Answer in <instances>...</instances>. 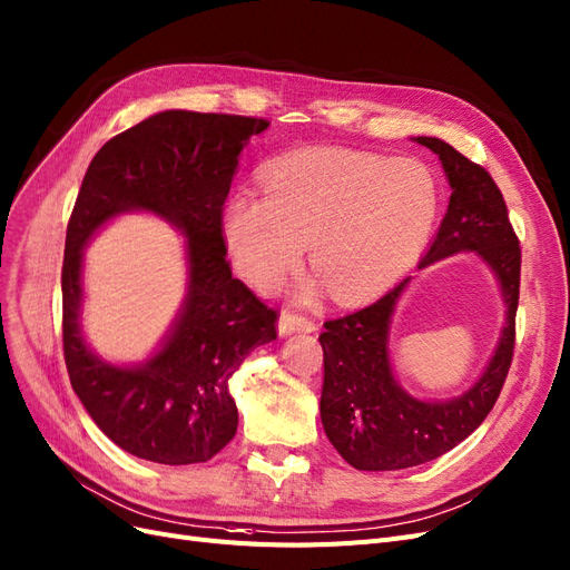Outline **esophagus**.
Segmentation results:
<instances>
[{
    "mask_svg": "<svg viewBox=\"0 0 570 570\" xmlns=\"http://www.w3.org/2000/svg\"><path fill=\"white\" fill-rule=\"evenodd\" d=\"M277 331H279L282 338H286V335H293V333H312V331H317V326H314V322H309L307 317H298V314L282 312V317L277 322Z\"/></svg>",
    "mask_w": 570,
    "mask_h": 570,
    "instance_id": "1",
    "label": "esophagus"
}]
</instances>
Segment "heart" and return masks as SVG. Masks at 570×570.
<instances>
[{
	"label": "heart",
	"mask_w": 570,
	"mask_h": 570,
	"mask_svg": "<svg viewBox=\"0 0 570 570\" xmlns=\"http://www.w3.org/2000/svg\"><path fill=\"white\" fill-rule=\"evenodd\" d=\"M261 197L239 189L223 210V237L237 272L256 288L277 286L301 263L335 301L387 288L428 244L439 185L417 159L309 147L263 168Z\"/></svg>",
	"instance_id": "1"
}]
</instances>
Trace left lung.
Masks as SVG:
<instances>
[{
    "label": "left lung",
    "instance_id": "1",
    "mask_svg": "<svg viewBox=\"0 0 570 570\" xmlns=\"http://www.w3.org/2000/svg\"><path fill=\"white\" fill-rule=\"evenodd\" d=\"M444 166L451 185L446 216L417 269L455 253H472L491 269L504 305V322L491 360L476 381L451 399H420L396 381L390 352L392 320L413 277L347 317L324 324L322 425L354 470L390 472L423 465L468 439L489 415L508 377L514 350L521 248L508 206L489 171L446 140L415 136Z\"/></svg>",
    "mask_w": 570,
    "mask_h": 570
}]
</instances>
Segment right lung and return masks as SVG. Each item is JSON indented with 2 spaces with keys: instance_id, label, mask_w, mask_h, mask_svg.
<instances>
[{
  "instance_id": "right-lung-1",
  "label": "right lung",
  "mask_w": 570,
  "mask_h": 570,
  "mask_svg": "<svg viewBox=\"0 0 570 570\" xmlns=\"http://www.w3.org/2000/svg\"><path fill=\"white\" fill-rule=\"evenodd\" d=\"M265 119L164 110L105 142L81 180L62 261V347L70 383L119 449L159 465H195L237 434L229 377L277 338V312L232 277L223 204ZM150 213L186 239V298L140 363H110L82 333V250L115 217Z\"/></svg>"
}]
</instances>
